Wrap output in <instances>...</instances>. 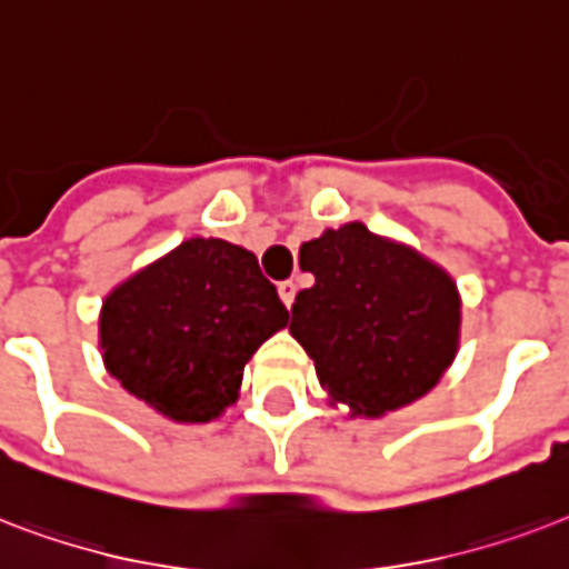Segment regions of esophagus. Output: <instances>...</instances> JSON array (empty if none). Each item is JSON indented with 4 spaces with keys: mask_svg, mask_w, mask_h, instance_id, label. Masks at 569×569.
Segmentation results:
<instances>
[{
    "mask_svg": "<svg viewBox=\"0 0 569 569\" xmlns=\"http://www.w3.org/2000/svg\"><path fill=\"white\" fill-rule=\"evenodd\" d=\"M279 297H281V302H284V306H293V299H297V284H293V281H279Z\"/></svg>",
    "mask_w": 569,
    "mask_h": 569,
    "instance_id": "1",
    "label": "esophagus"
}]
</instances>
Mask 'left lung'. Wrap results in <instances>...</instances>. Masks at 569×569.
Returning a JSON list of instances; mask_svg holds the SVG:
<instances>
[{"label": "left lung", "instance_id": "1", "mask_svg": "<svg viewBox=\"0 0 569 569\" xmlns=\"http://www.w3.org/2000/svg\"><path fill=\"white\" fill-rule=\"evenodd\" d=\"M315 284L290 308V335L320 389L350 416L382 418L425 398L460 350V290L412 246L362 222L326 228L299 246Z\"/></svg>", "mask_w": 569, "mask_h": 569}]
</instances>
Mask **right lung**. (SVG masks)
Here are the masks:
<instances>
[{
    "label": "right lung",
    "mask_w": 569,
    "mask_h": 569,
    "mask_svg": "<svg viewBox=\"0 0 569 569\" xmlns=\"http://www.w3.org/2000/svg\"><path fill=\"white\" fill-rule=\"evenodd\" d=\"M288 308L249 249L189 237L106 293L100 350L121 389L178 425H204L240 395L246 362Z\"/></svg>",
    "instance_id": "add662e5"
}]
</instances>
